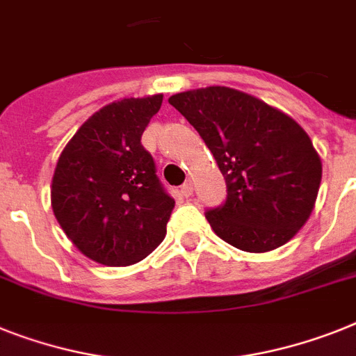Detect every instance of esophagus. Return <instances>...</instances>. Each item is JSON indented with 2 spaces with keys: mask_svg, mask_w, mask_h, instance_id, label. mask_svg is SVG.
I'll return each mask as SVG.
<instances>
[{
  "mask_svg": "<svg viewBox=\"0 0 356 356\" xmlns=\"http://www.w3.org/2000/svg\"><path fill=\"white\" fill-rule=\"evenodd\" d=\"M181 193H183L184 197H190L193 193V184H192V181H190V179H188L186 183L181 186Z\"/></svg>",
  "mask_w": 356,
  "mask_h": 356,
  "instance_id": "1",
  "label": "esophagus"
}]
</instances>
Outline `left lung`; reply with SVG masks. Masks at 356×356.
<instances>
[{
	"label": "left lung",
	"mask_w": 356,
	"mask_h": 356,
	"mask_svg": "<svg viewBox=\"0 0 356 356\" xmlns=\"http://www.w3.org/2000/svg\"><path fill=\"white\" fill-rule=\"evenodd\" d=\"M210 148L226 181V201L206 211L211 229L250 253L271 252L302 228L316 201L321 157L284 112L228 86L168 99Z\"/></svg>",
	"instance_id": "8db88e82"
}]
</instances>
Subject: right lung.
Wrapping results in <instances>:
<instances>
[{"mask_svg":"<svg viewBox=\"0 0 356 356\" xmlns=\"http://www.w3.org/2000/svg\"><path fill=\"white\" fill-rule=\"evenodd\" d=\"M163 94L115 101L86 119L59 155L50 201L74 246L104 266L143 261L163 243L175 201L141 136Z\"/></svg>","mask_w":356,"mask_h":356,"instance_id":"right-lung-1","label":"right lung"}]
</instances>
